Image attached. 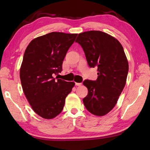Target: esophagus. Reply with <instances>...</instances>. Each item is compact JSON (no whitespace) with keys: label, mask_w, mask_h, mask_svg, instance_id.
<instances>
[{"label":"esophagus","mask_w":150,"mask_h":150,"mask_svg":"<svg viewBox=\"0 0 150 150\" xmlns=\"http://www.w3.org/2000/svg\"><path fill=\"white\" fill-rule=\"evenodd\" d=\"M75 85L77 86H80L82 85V83H78V82H75Z\"/></svg>","instance_id":"esophagus-1"}]
</instances>
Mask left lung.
Segmentation results:
<instances>
[{
    "mask_svg": "<svg viewBox=\"0 0 150 150\" xmlns=\"http://www.w3.org/2000/svg\"><path fill=\"white\" fill-rule=\"evenodd\" d=\"M75 42L83 49L89 66L98 71L96 81L83 82L88 90L84 106L95 115H105L115 106L126 84L129 67L123 47L100 31L79 33Z\"/></svg>",
    "mask_w": 150,
    "mask_h": 150,
    "instance_id": "obj_1",
    "label": "left lung"
}]
</instances>
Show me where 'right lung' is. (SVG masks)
I'll return each instance as SVG.
<instances>
[{
	"instance_id": "1",
	"label": "right lung",
	"mask_w": 150,
	"mask_h": 150,
	"mask_svg": "<svg viewBox=\"0 0 150 150\" xmlns=\"http://www.w3.org/2000/svg\"><path fill=\"white\" fill-rule=\"evenodd\" d=\"M77 34L52 32L28 44L20 69L24 93L33 111L52 119L61 113L66 97L75 86L53 77L62 71L63 60Z\"/></svg>"
}]
</instances>
